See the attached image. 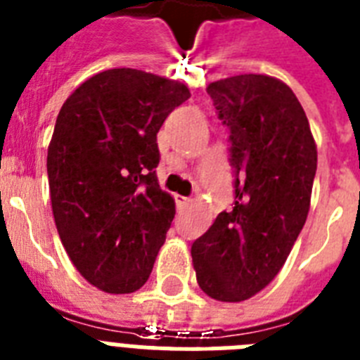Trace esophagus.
I'll list each match as a JSON object with an SVG mask.
<instances>
[{"label": "esophagus", "instance_id": "esophagus-1", "mask_svg": "<svg viewBox=\"0 0 360 360\" xmlns=\"http://www.w3.org/2000/svg\"><path fill=\"white\" fill-rule=\"evenodd\" d=\"M175 201H177V205H181V207H186L192 203V200H188V198H183V195H175Z\"/></svg>", "mask_w": 360, "mask_h": 360}]
</instances>
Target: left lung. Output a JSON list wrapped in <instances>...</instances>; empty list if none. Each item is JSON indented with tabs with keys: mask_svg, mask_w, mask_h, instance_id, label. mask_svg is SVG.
Wrapping results in <instances>:
<instances>
[{
	"mask_svg": "<svg viewBox=\"0 0 360 360\" xmlns=\"http://www.w3.org/2000/svg\"><path fill=\"white\" fill-rule=\"evenodd\" d=\"M207 92L231 131L235 207L192 244L198 285L236 303L274 281L311 209L318 151L302 103L281 79L242 74Z\"/></svg>",
	"mask_w": 360,
	"mask_h": 360,
	"instance_id": "obj_1",
	"label": "left lung"
}]
</instances>
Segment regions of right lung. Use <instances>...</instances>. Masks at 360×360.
Wrapping results in <instances>:
<instances>
[{
    "instance_id": "1",
    "label": "right lung",
    "mask_w": 360,
    "mask_h": 360,
    "mask_svg": "<svg viewBox=\"0 0 360 360\" xmlns=\"http://www.w3.org/2000/svg\"><path fill=\"white\" fill-rule=\"evenodd\" d=\"M190 98L186 84L114 68L70 94L48 146L55 226L72 264L107 294L148 281L175 201L159 186L157 133Z\"/></svg>"
}]
</instances>
